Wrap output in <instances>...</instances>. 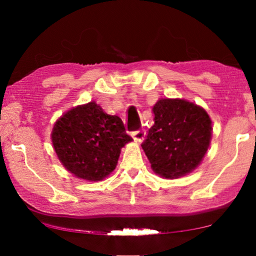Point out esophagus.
Returning <instances> with one entry per match:
<instances>
[{"label":"esophagus","instance_id":"34e87169","mask_svg":"<svg viewBox=\"0 0 256 256\" xmlns=\"http://www.w3.org/2000/svg\"><path fill=\"white\" fill-rule=\"evenodd\" d=\"M146 129H143V128H141V129H138V130H136V132H134L132 134V138L135 140V141H138V142H141L143 138H146Z\"/></svg>","mask_w":256,"mask_h":256}]
</instances>
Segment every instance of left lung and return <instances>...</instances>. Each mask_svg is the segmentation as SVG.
Here are the masks:
<instances>
[{"instance_id":"obj_1","label":"left lung","mask_w":256,"mask_h":256,"mask_svg":"<svg viewBox=\"0 0 256 256\" xmlns=\"http://www.w3.org/2000/svg\"><path fill=\"white\" fill-rule=\"evenodd\" d=\"M155 124L142 143L152 170L164 178L196 169L208 152L212 135L208 114L182 99H162L152 108Z\"/></svg>"}]
</instances>
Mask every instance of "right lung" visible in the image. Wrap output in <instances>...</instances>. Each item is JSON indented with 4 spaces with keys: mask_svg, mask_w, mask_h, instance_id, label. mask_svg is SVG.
Here are the masks:
<instances>
[{
    "mask_svg": "<svg viewBox=\"0 0 256 256\" xmlns=\"http://www.w3.org/2000/svg\"><path fill=\"white\" fill-rule=\"evenodd\" d=\"M124 122L90 102L65 113L56 122L52 144L70 172L86 180H101L115 169L121 148L130 142Z\"/></svg>",
    "mask_w": 256,
    "mask_h": 256,
    "instance_id": "obj_1",
    "label": "right lung"
}]
</instances>
